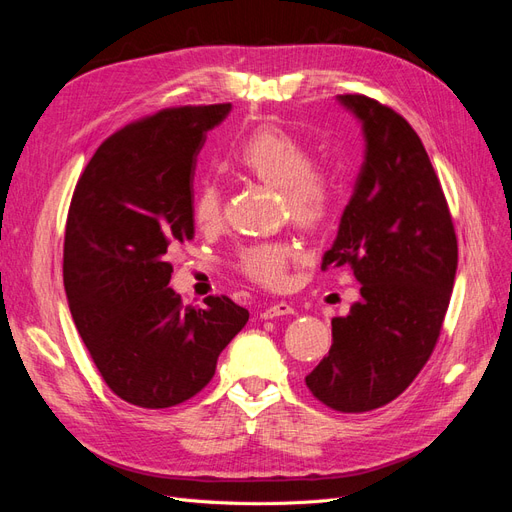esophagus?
<instances>
[{
	"label": "esophagus",
	"mask_w": 512,
	"mask_h": 512,
	"mask_svg": "<svg viewBox=\"0 0 512 512\" xmlns=\"http://www.w3.org/2000/svg\"><path fill=\"white\" fill-rule=\"evenodd\" d=\"M288 314H294V307L284 303V301H277V303H271L267 305L265 309L260 312V318L265 320H271V318H277V316H288Z\"/></svg>",
	"instance_id": "obj_1"
}]
</instances>
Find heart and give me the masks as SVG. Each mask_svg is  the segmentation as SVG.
Returning a JSON list of instances; mask_svg holds the SVG:
<instances>
[{
	"label": "heart",
	"instance_id": "b5f03b06",
	"mask_svg": "<svg viewBox=\"0 0 512 512\" xmlns=\"http://www.w3.org/2000/svg\"><path fill=\"white\" fill-rule=\"evenodd\" d=\"M243 173L280 190L290 218L301 228L316 230L329 220L335 203L331 181L314 170L309 149L290 132L265 126L254 130L232 151ZM194 220L200 228H215L222 220V194L215 183H205L194 196ZM297 252L286 243H258L241 252V269L254 282L280 288Z\"/></svg>",
	"mask_w": 512,
	"mask_h": 512
}]
</instances>
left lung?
Instances as JSON below:
<instances>
[{
  "mask_svg": "<svg viewBox=\"0 0 512 512\" xmlns=\"http://www.w3.org/2000/svg\"><path fill=\"white\" fill-rule=\"evenodd\" d=\"M359 119L365 156L322 269L350 265L361 299L331 320L329 354L307 389L339 412H367L404 393L440 337L457 271V237L421 138L393 108L337 96Z\"/></svg>",
  "mask_w": 512,
  "mask_h": 512,
  "instance_id": "1",
  "label": "left lung"
}]
</instances>
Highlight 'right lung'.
I'll use <instances>...</instances> for the list:
<instances>
[{
  "mask_svg": "<svg viewBox=\"0 0 512 512\" xmlns=\"http://www.w3.org/2000/svg\"><path fill=\"white\" fill-rule=\"evenodd\" d=\"M230 104L166 108L98 147L70 203L64 286L104 382L141 408L203 391L250 312L228 297L183 307L170 252L194 237V170Z\"/></svg>",
  "mask_w": 512,
  "mask_h": 512,
  "instance_id": "1",
  "label": "right lung"
}]
</instances>
